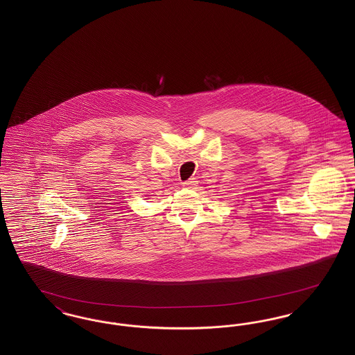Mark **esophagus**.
Here are the masks:
<instances>
[{"mask_svg": "<svg viewBox=\"0 0 355 355\" xmlns=\"http://www.w3.org/2000/svg\"><path fill=\"white\" fill-rule=\"evenodd\" d=\"M197 185H198V181H196V178H190V180H187L185 182H182V186L186 187V189H194Z\"/></svg>", "mask_w": 355, "mask_h": 355, "instance_id": "1", "label": "esophagus"}]
</instances>
